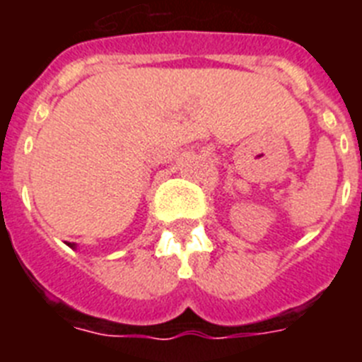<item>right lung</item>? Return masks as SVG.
I'll return each mask as SVG.
<instances>
[{"instance_id":"right-lung-1","label":"right lung","mask_w":362,"mask_h":362,"mask_svg":"<svg viewBox=\"0 0 362 362\" xmlns=\"http://www.w3.org/2000/svg\"><path fill=\"white\" fill-rule=\"evenodd\" d=\"M69 246H70V248H74V250H76V245H74V243H69Z\"/></svg>"}]
</instances>
